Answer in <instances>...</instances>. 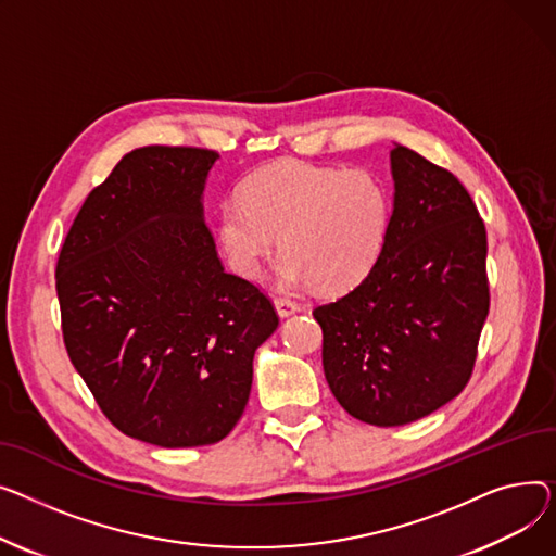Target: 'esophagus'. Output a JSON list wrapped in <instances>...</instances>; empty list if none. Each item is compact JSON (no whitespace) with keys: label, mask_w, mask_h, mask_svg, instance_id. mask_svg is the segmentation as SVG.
Instances as JSON below:
<instances>
[{"label":"esophagus","mask_w":556,"mask_h":556,"mask_svg":"<svg viewBox=\"0 0 556 556\" xmlns=\"http://www.w3.org/2000/svg\"><path fill=\"white\" fill-rule=\"evenodd\" d=\"M274 305H276V312H278V316L280 318H287V316H291V314H296L301 307H299V303H293V301H289V299H276L274 301Z\"/></svg>","instance_id":"esophagus-1"}]
</instances>
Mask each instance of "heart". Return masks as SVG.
Masks as SVG:
<instances>
[{
    "label": "heart",
    "mask_w": 556,
    "mask_h": 556,
    "mask_svg": "<svg viewBox=\"0 0 556 556\" xmlns=\"http://www.w3.org/2000/svg\"><path fill=\"white\" fill-rule=\"evenodd\" d=\"M390 226L383 186L364 170L282 161L251 175L222 202L217 240L240 276L257 278L278 249L289 287L341 293L375 267Z\"/></svg>",
    "instance_id": "obj_1"
}]
</instances>
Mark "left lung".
I'll list each match as a JSON object with an SVG mask.
<instances>
[{"label": "left lung", "instance_id": "8db88e82", "mask_svg": "<svg viewBox=\"0 0 556 556\" xmlns=\"http://www.w3.org/2000/svg\"><path fill=\"white\" fill-rule=\"evenodd\" d=\"M388 236L370 274L314 309L337 402L402 427L458 397L489 314L486 231L467 188L415 150H390Z\"/></svg>", "mask_w": 556, "mask_h": 556}]
</instances>
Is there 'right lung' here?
Here are the masks:
<instances>
[{
    "mask_svg": "<svg viewBox=\"0 0 556 556\" xmlns=\"http://www.w3.org/2000/svg\"><path fill=\"white\" fill-rule=\"evenodd\" d=\"M213 150L148 146L96 186L62 244V337L98 406L163 448L215 444L249 402L271 301L226 274L204 222Z\"/></svg>",
    "mask_w": 556,
    "mask_h": 556,
    "instance_id": "1",
    "label": "right lung"
}]
</instances>
